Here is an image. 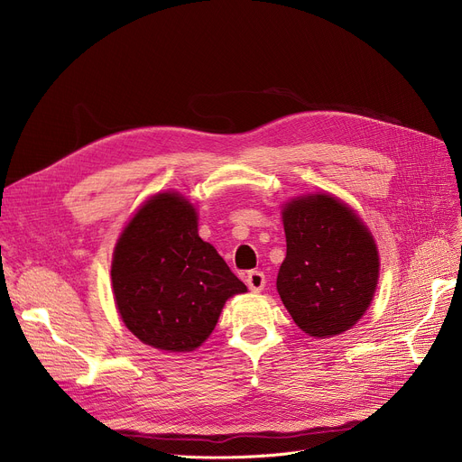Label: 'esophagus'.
<instances>
[{"label":"esophagus","mask_w":462,"mask_h":462,"mask_svg":"<svg viewBox=\"0 0 462 462\" xmlns=\"http://www.w3.org/2000/svg\"><path fill=\"white\" fill-rule=\"evenodd\" d=\"M245 282L249 286V290H253V292H260V290L265 286V275L263 272H249L247 277H245Z\"/></svg>","instance_id":"1"}]
</instances>
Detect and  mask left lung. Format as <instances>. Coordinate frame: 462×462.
<instances>
[{"instance_id":"left-lung-1","label":"left lung","mask_w":462,"mask_h":462,"mask_svg":"<svg viewBox=\"0 0 462 462\" xmlns=\"http://www.w3.org/2000/svg\"><path fill=\"white\" fill-rule=\"evenodd\" d=\"M286 258L279 296L310 337H333L367 310L378 284V251L367 226L329 194L298 199L282 209Z\"/></svg>"}]
</instances>
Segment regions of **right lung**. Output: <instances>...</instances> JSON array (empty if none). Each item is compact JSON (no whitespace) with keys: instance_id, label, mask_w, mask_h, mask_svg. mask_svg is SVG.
I'll return each instance as SVG.
<instances>
[{"instance_id":"1","label":"right lung","mask_w":462,"mask_h":462,"mask_svg":"<svg viewBox=\"0 0 462 462\" xmlns=\"http://www.w3.org/2000/svg\"><path fill=\"white\" fill-rule=\"evenodd\" d=\"M112 288L125 326L166 352L199 348L225 301L247 290L199 236L197 211L176 192L157 194L131 218L114 251Z\"/></svg>"}]
</instances>
